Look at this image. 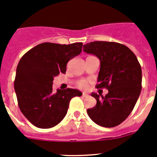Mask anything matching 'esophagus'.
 <instances>
[{
  "label": "esophagus",
  "mask_w": 157,
  "mask_h": 157,
  "mask_svg": "<svg viewBox=\"0 0 157 157\" xmlns=\"http://www.w3.org/2000/svg\"><path fill=\"white\" fill-rule=\"evenodd\" d=\"M82 96H83V97H88L89 95L86 93H83V94H82Z\"/></svg>",
  "instance_id": "1"
}]
</instances>
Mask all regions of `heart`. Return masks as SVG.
<instances>
[{
    "mask_svg": "<svg viewBox=\"0 0 157 157\" xmlns=\"http://www.w3.org/2000/svg\"><path fill=\"white\" fill-rule=\"evenodd\" d=\"M77 86H78V87H80V88L85 89V88L87 87L88 83H87V81H86V80H80V81L78 82V83H77Z\"/></svg>",
    "mask_w": 157,
    "mask_h": 157,
    "instance_id": "heart-1",
    "label": "heart"
}]
</instances>
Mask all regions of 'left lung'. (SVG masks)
Wrapping results in <instances>:
<instances>
[{
  "label": "left lung",
  "instance_id": "obj_1",
  "mask_svg": "<svg viewBox=\"0 0 157 157\" xmlns=\"http://www.w3.org/2000/svg\"><path fill=\"white\" fill-rule=\"evenodd\" d=\"M83 51L100 60L96 88L109 90L101 98L97 93H92L96 105L87 109L89 117L102 127H115L131 114L140 94V63L131 49L118 42H92L83 45Z\"/></svg>",
  "mask_w": 157,
  "mask_h": 157
}]
</instances>
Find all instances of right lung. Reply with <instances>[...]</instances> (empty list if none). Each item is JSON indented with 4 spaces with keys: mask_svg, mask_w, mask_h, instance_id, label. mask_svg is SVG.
Wrapping results in <instances>:
<instances>
[{
    "mask_svg": "<svg viewBox=\"0 0 157 157\" xmlns=\"http://www.w3.org/2000/svg\"><path fill=\"white\" fill-rule=\"evenodd\" d=\"M82 46V42H44L28 51L19 61L14 80L19 108L36 127L57 125L65 117L71 99L82 96L71 88L52 92L54 77L65 74L67 62L80 55Z\"/></svg>",
    "mask_w": 157,
    "mask_h": 157,
    "instance_id": "right-lung-1",
    "label": "right lung"
}]
</instances>
